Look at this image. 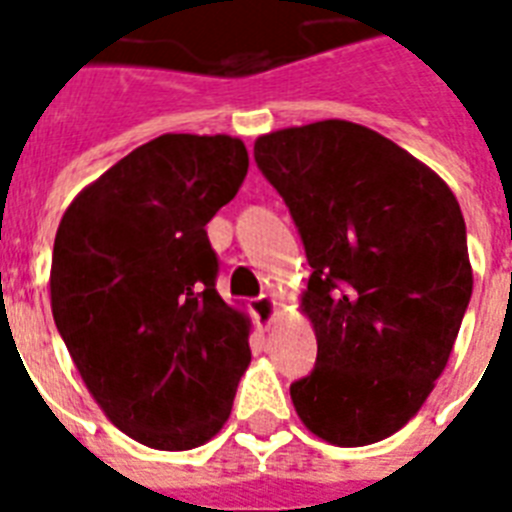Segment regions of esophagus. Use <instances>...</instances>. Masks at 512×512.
Listing matches in <instances>:
<instances>
[{
	"label": "esophagus",
	"instance_id": "obj_1",
	"mask_svg": "<svg viewBox=\"0 0 512 512\" xmlns=\"http://www.w3.org/2000/svg\"><path fill=\"white\" fill-rule=\"evenodd\" d=\"M275 309L277 304L272 296H259L251 301V314L256 317L259 327H264V330H267V327L272 325V320H275Z\"/></svg>",
	"mask_w": 512,
	"mask_h": 512
}]
</instances>
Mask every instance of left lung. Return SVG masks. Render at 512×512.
Listing matches in <instances>:
<instances>
[{
  "instance_id": "8db88e82",
  "label": "left lung",
  "mask_w": 512,
  "mask_h": 512,
  "mask_svg": "<svg viewBox=\"0 0 512 512\" xmlns=\"http://www.w3.org/2000/svg\"><path fill=\"white\" fill-rule=\"evenodd\" d=\"M253 158L312 267L301 304L317 362L290 383L293 407L330 444H375L423 407L463 325L473 272L460 203L418 158L351 121L264 134Z\"/></svg>"
}]
</instances>
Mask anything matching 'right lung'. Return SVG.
Returning a JSON list of instances; mask_svg holds the SVG:
<instances>
[{"mask_svg": "<svg viewBox=\"0 0 512 512\" xmlns=\"http://www.w3.org/2000/svg\"><path fill=\"white\" fill-rule=\"evenodd\" d=\"M248 174L240 140L163 134L76 195L52 251V317L89 394L145 447L206 444L251 362L216 290L206 224Z\"/></svg>", "mask_w": 512, "mask_h": 512, "instance_id": "right-lung-1", "label": "right lung"}]
</instances>
